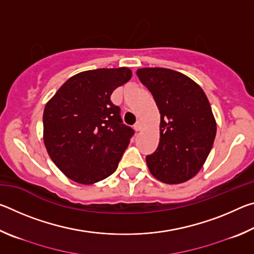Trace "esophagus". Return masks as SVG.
Returning <instances> with one entry per match:
<instances>
[{"label": "esophagus", "mask_w": 254, "mask_h": 254, "mask_svg": "<svg viewBox=\"0 0 254 254\" xmlns=\"http://www.w3.org/2000/svg\"><path fill=\"white\" fill-rule=\"evenodd\" d=\"M134 128H135V131H140L141 128H142V122H141L140 120H137L136 123L134 124Z\"/></svg>", "instance_id": "34e87169"}]
</instances>
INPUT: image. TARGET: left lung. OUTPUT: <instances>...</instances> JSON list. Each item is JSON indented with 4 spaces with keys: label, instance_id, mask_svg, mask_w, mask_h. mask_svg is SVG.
<instances>
[{
    "label": "left lung",
    "instance_id": "8db88e82",
    "mask_svg": "<svg viewBox=\"0 0 254 254\" xmlns=\"http://www.w3.org/2000/svg\"><path fill=\"white\" fill-rule=\"evenodd\" d=\"M136 75L160 112V141L147 156L156 179L169 185L191 179L203 167L216 135V121L200 86L167 68H139Z\"/></svg>",
    "mask_w": 254,
    "mask_h": 254
}]
</instances>
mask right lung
<instances>
[{
  "mask_svg": "<svg viewBox=\"0 0 254 254\" xmlns=\"http://www.w3.org/2000/svg\"><path fill=\"white\" fill-rule=\"evenodd\" d=\"M132 77L127 67L81 71L64 83L44 111V142L67 178L92 185L117 170L134 131L111 102Z\"/></svg>",
  "mask_w": 254,
  "mask_h": 254,
  "instance_id": "right-lung-1",
  "label": "right lung"
}]
</instances>
